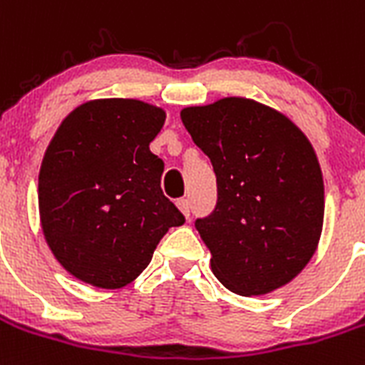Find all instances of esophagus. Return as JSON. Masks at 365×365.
<instances>
[{
  "mask_svg": "<svg viewBox=\"0 0 365 365\" xmlns=\"http://www.w3.org/2000/svg\"><path fill=\"white\" fill-rule=\"evenodd\" d=\"M176 205H178V209L183 213V217L189 218V213H191V205H189V200H187V198H180V200H176Z\"/></svg>",
  "mask_w": 365,
  "mask_h": 365,
  "instance_id": "1",
  "label": "esophagus"
}]
</instances>
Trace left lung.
I'll use <instances>...</instances> for the list:
<instances>
[{
	"label": "left lung",
	"mask_w": 365,
	"mask_h": 365,
	"mask_svg": "<svg viewBox=\"0 0 365 365\" xmlns=\"http://www.w3.org/2000/svg\"><path fill=\"white\" fill-rule=\"evenodd\" d=\"M180 115L217 174V207L195 224L215 277L246 297L288 284L323 230L325 189L309 138L284 113L246 97L187 106Z\"/></svg>",
	"instance_id": "8db88e82"
}]
</instances>
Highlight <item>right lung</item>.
I'll use <instances>...</instances> for the list:
<instances>
[{
	"label": "right lung",
	"instance_id": "add662e5",
	"mask_svg": "<svg viewBox=\"0 0 365 365\" xmlns=\"http://www.w3.org/2000/svg\"><path fill=\"white\" fill-rule=\"evenodd\" d=\"M163 108L93 99L60 123L38 174V211L56 261L91 287L123 288L185 218L161 191L163 161L148 145Z\"/></svg>",
	"mask_w": 365,
	"mask_h": 365
}]
</instances>
